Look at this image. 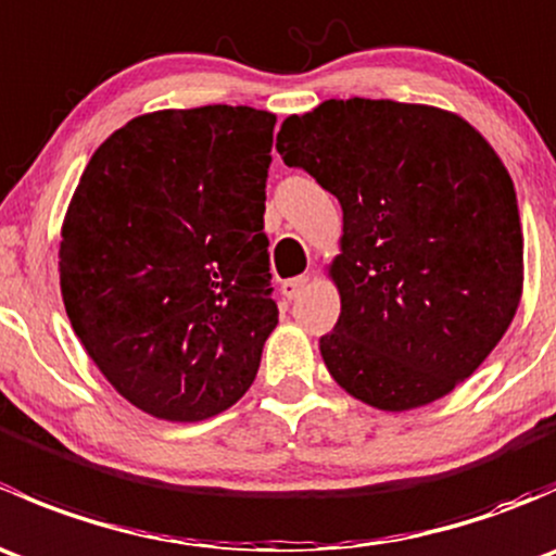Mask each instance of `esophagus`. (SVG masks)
Segmentation results:
<instances>
[{
    "instance_id": "esophagus-1",
    "label": "esophagus",
    "mask_w": 556,
    "mask_h": 556,
    "mask_svg": "<svg viewBox=\"0 0 556 556\" xmlns=\"http://www.w3.org/2000/svg\"><path fill=\"white\" fill-rule=\"evenodd\" d=\"M306 285H309V277L285 279V282H282V295H285V299H288V301L299 299V295L306 290Z\"/></svg>"
}]
</instances>
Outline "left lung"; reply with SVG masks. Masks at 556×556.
<instances>
[{"instance_id":"8db88e82","label":"left lung","mask_w":556,"mask_h":556,"mask_svg":"<svg viewBox=\"0 0 556 556\" xmlns=\"http://www.w3.org/2000/svg\"><path fill=\"white\" fill-rule=\"evenodd\" d=\"M277 150L344 212L341 314L319 339L330 377L382 412L465 382L511 325L525 268L517 190L490 142L439 106L328 99L290 115Z\"/></svg>"}]
</instances>
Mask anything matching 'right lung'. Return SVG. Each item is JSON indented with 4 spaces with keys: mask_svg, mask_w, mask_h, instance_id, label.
<instances>
[{
    "mask_svg": "<svg viewBox=\"0 0 556 556\" xmlns=\"http://www.w3.org/2000/svg\"><path fill=\"white\" fill-rule=\"evenodd\" d=\"M271 112L210 104L117 128L61 228L66 314L128 403L199 422L250 390L279 309L263 233Z\"/></svg>",
    "mask_w": 556,
    "mask_h": 556,
    "instance_id": "add662e5",
    "label": "right lung"
}]
</instances>
